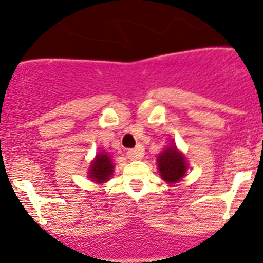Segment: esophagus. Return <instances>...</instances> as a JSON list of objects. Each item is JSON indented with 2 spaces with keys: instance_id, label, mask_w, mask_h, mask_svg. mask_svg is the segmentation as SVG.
I'll list each match as a JSON object with an SVG mask.
<instances>
[{
  "instance_id": "34e87169",
  "label": "esophagus",
  "mask_w": 263,
  "mask_h": 263,
  "mask_svg": "<svg viewBox=\"0 0 263 263\" xmlns=\"http://www.w3.org/2000/svg\"><path fill=\"white\" fill-rule=\"evenodd\" d=\"M127 157L132 161H136V159H141L144 157V148L141 145L136 146L135 149H129L127 152Z\"/></svg>"
}]
</instances>
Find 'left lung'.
Instances as JSON below:
<instances>
[{
	"instance_id": "8db88e82",
	"label": "left lung",
	"mask_w": 263,
	"mask_h": 263,
	"mask_svg": "<svg viewBox=\"0 0 263 263\" xmlns=\"http://www.w3.org/2000/svg\"><path fill=\"white\" fill-rule=\"evenodd\" d=\"M161 178L167 183H178L187 173V159L175 145H170L157 157Z\"/></svg>"
}]
</instances>
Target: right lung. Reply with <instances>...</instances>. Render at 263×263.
<instances>
[{
  "label": "right lung",
  "instance_id": "right-lung-1",
  "mask_svg": "<svg viewBox=\"0 0 263 263\" xmlns=\"http://www.w3.org/2000/svg\"><path fill=\"white\" fill-rule=\"evenodd\" d=\"M112 173H114V165H112L111 158L107 153L101 152L92 161V165L88 170V176L96 183L101 184L109 180Z\"/></svg>",
  "mask_w": 263,
  "mask_h": 263
}]
</instances>
